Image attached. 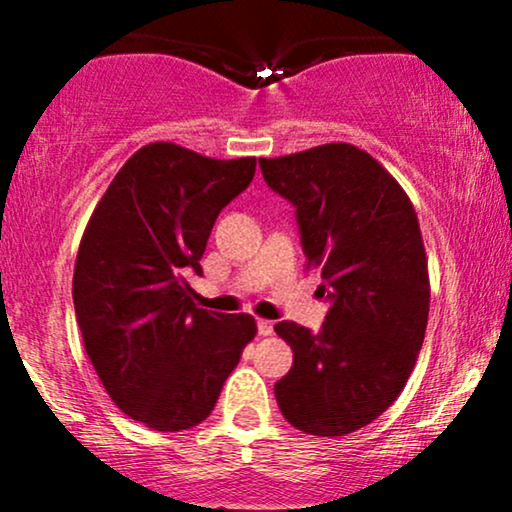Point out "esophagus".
<instances>
[{
  "instance_id": "1",
  "label": "esophagus",
  "mask_w": 512,
  "mask_h": 512,
  "mask_svg": "<svg viewBox=\"0 0 512 512\" xmlns=\"http://www.w3.org/2000/svg\"><path fill=\"white\" fill-rule=\"evenodd\" d=\"M272 332H274V322L257 320V334H260V337H269Z\"/></svg>"
}]
</instances>
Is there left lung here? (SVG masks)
<instances>
[{
    "mask_svg": "<svg viewBox=\"0 0 512 512\" xmlns=\"http://www.w3.org/2000/svg\"><path fill=\"white\" fill-rule=\"evenodd\" d=\"M269 190L296 209L305 267L330 303L322 330L281 320L293 366L274 385L291 426L344 436L378 419L414 370L428 322L416 211L387 170L351 144L260 158Z\"/></svg>",
    "mask_w": 512,
    "mask_h": 512,
    "instance_id": "1",
    "label": "left lung"
}]
</instances>
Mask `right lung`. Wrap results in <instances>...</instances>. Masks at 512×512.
<instances>
[{"mask_svg":"<svg viewBox=\"0 0 512 512\" xmlns=\"http://www.w3.org/2000/svg\"><path fill=\"white\" fill-rule=\"evenodd\" d=\"M255 178V158L216 161L175 144L139 149L105 190L74 267L86 354L117 409L154 431H185L214 409L257 327L197 308L182 276L216 216Z\"/></svg>","mask_w":512,"mask_h":512,"instance_id":"right-lung-1","label":"right lung"}]
</instances>
